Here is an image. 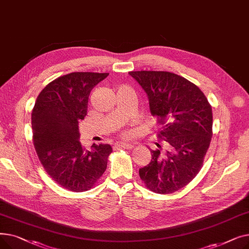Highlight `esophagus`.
<instances>
[{
    "mask_svg": "<svg viewBox=\"0 0 249 249\" xmlns=\"http://www.w3.org/2000/svg\"><path fill=\"white\" fill-rule=\"evenodd\" d=\"M117 145L121 148H124V149H132L134 147L133 143H130V142L129 143L128 142H119Z\"/></svg>",
    "mask_w": 249,
    "mask_h": 249,
    "instance_id": "34e87169",
    "label": "esophagus"
}]
</instances>
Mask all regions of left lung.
I'll list each match as a JSON object with an SVG mask.
<instances>
[{
  "mask_svg": "<svg viewBox=\"0 0 249 249\" xmlns=\"http://www.w3.org/2000/svg\"><path fill=\"white\" fill-rule=\"evenodd\" d=\"M147 94L150 113L160 125L165 148L151 150V161L139 169L141 180L156 194H172L199 174L210 146L212 107L187 78L168 71H129Z\"/></svg>",
  "mask_w": 249,
  "mask_h": 249,
  "instance_id": "obj_1",
  "label": "left lung"
}]
</instances>
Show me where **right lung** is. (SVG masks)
Returning <instances> with one entry per match:
<instances>
[{
    "mask_svg": "<svg viewBox=\"0 0 249 249\" xmlns=\"http://www.w3.org/2000/svg\"><path fill=\"white\" fill-rule=\"evenodd\" d=\"M108 74L71 72L49 83L36 99L34 147L47 175L65 190H90L107 168L112 147L93 144L87 150L78 140V122L87 115L91 89Z\"/></svg>",
    "mask_w": 249,
    "mask_h": 249,
    "instance_id": "1",
    "label": "right lung"
}]
</instances>
